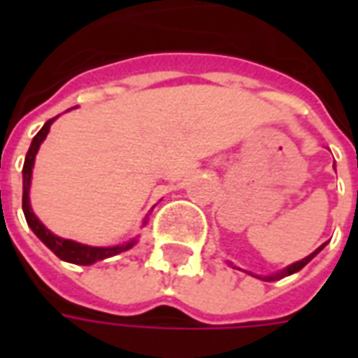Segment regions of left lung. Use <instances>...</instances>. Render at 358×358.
<instances>
[{"label": "left lung", "mask_w": 358, "mask_h": 358, "mask_svg": "<svg viewBox=\"0 0 358 358\" xmlns=\"http://www.w3.org/2000/svg\"><path fill=\"white\" fill-rule=\"evenodd\" d=\"M324 245H326V243H324ZM324 245H320V248L316 249L315 253H310V255H308V257H305V259H303V261H299V263H293V264H289V266H287V268L280 270V272H278V274H272V276H264V278H261V280H266V282H274V280H280V278L289 276V274H293V272H297V270L303 268V266H305V264H307L308 261H310V259H313V257H315L316 253H318V251H322ZM257 278H259V276H257Z\"/></svg>", "instance_id": "8db88e82"}]
</instances>
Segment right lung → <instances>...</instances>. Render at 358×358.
Instances as JSON below:
<instances>
[{
  "label": "right lung",
  "mask_w": 358,
  "mask_h": 358,
  "mask_svg": "<svg viewBox=\"0 0 358 358\" xmlns=\"http://www.w3.org/2000/svg\"><path fill=\"white\" fill-rule=\"evenodd\" d=\"M57 117L50 118L40 132L36 134L34 140L30 143V149H28L27 159H24V166H22V210H24V218H27L28 226L32 228V232L40 238V240L48 245V248L59 257L63 259L66 263H74V264H92L97 263V261H103L107 257L118 255L122 253L126 249H130L136 243V241H128L124 245H117V248H90V245H82V243H76V241L71 240H63V238H57L45 228V226L36 218V215L30 209V199H28V192H30V178H32V166H34V159L38 149L42 145V141L45 140V136L50 132L51 122L55 120Z\"/></svg>",
  "instance_id": "1"
}]
</instances>
